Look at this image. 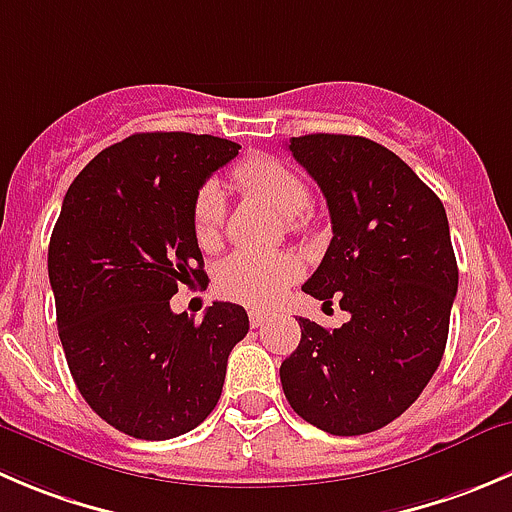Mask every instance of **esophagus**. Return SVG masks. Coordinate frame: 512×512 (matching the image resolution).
I'll list each match as a JSON object with an SVG mask.
<instances>
[{
	"label": "esophagus",
	"mask_w": 512,
	"mask_h": 512,
	"mask_svg": "<svg viewBox=\"0 0 512 512\" xmlns=\"http://www.w3.org/2000/svg\"><path fill=\"white\" fill-rule=\"evenodd\" d=\"M267 322V315L262 310H250V325L252 327H262Z\"/></svg>",
	"instance_id": "1"
}]
</instances>
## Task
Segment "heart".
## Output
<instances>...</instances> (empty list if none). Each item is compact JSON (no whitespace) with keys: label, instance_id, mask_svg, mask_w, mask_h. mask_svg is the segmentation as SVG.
I'll use <instances>...</instances> for the list:
<instances>
[{"label":"heart","instance_id":"heart-1","mask_svg":"<svg viewBox=\"0 0 512 512\" xmlns=\"http://www.w3.org/2000/svg\"><path fill=\"white\" fill-rule=\"evenodd\" d=\"M245 195L270 205L277 215L287 217L292 230H305L312 222L310 190L305 180L287 162L275 157H250L232 172ZM225 200L220 187L207 182L192 202V232L202 250H215L222 242ZM300 277V265L290 255H257L235 252L227 257L215 275V287L227 300L250 307H267Z\"/></svg>","mask_w":512,"mask_h":512}]
</instances>
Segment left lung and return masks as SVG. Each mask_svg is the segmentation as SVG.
Returning a JSON list of instances; mask_svg holds the SVG:
<instances>
[{
  "instance_id": "1",
  "label": "left lung",
  "mask_w": 512,
  "mask_h": 512,
  "mask_svg": "<svg viewBox=\"0 0 512 512\" xmlns=\"http://www.w3.org/2000/svg\"><path fill=\"white\" fill-rule=\"evenodd\" d=\"M320 185L332 240L302 285L350 320L335 330L300 317V345L280 365L302 420L330 435L385 428L418 400L443 360L458 262L433 190L388 147L355 135L292 137Z\"/></svg>"
}]
</instances>
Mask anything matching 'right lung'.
I'll list each match as a JSON object with an SVG mask.
<instances>
[{
	"instance_id": "right-lung-1",
	"label": "right lung",
	"mask_w": 512,
	"mask_h": 512,
	"mask_svg": "<svg viewBox=\"0 0 512 512\" xmlns=\"http://www.w3.org/2000/svg\"><path fill=\"white\" fill-rule=\"evenodd\" d=\"M240 145L190 132H140L99 152L69 185L49 240L57 327L77 390L124 435L170 440L222 395L245 307L175 315L180 285L205 282L192 202Z\"/></svg>"
}]
</instances>
